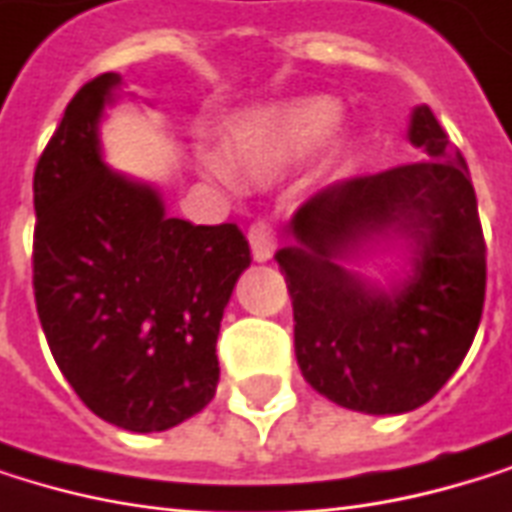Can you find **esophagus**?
Segmentation results:
<instances>
[{
    "mask_svg": "<svg viewBox=\"0 0 512 512\" xmlns=\"http://www.w3.org/2000/svg\"><path fill=\"white\" fill-rule=\"evenodd\" d=\"M248 245H251V258L254 261H270L273 258V251H276V233L270 224L258 221V224H251L248 230Z\"/></svg>",
    "mask_w": 512,
    "mask_h": 512,
    "instance_id": "34e87169",
    "label": "esophagus"
}]
</instances>
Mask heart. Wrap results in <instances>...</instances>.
<instances>
[{
    "instance_id": "1",
    "label": "heart",
    "mask_w": 512,
    "mask_h": 512,
    "mask_svg": "<svg viewBox=\"0 0 512 512\" xmlns=\"http://www.w3.org/2000/svg\"><path fill=\"white\" fill-rule=\"evenodd\" d=\"M343 127V108L334 99L303 96L245 112L230 130V148L242 172L254 181H273L318 154ZM215 178H227L218 160H206Z\"/></svg>"
}]
</instances>
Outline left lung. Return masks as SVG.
Listing matches in <instances>:
<instances>
[{"instance_id":"8db88e82","label":"left lung","mask_w":512,"mask_h":512,"mask_svg":"<svg viewBox=\"0 0 512 512\" xmlns=\"http://www.w3.org/2000/svg\"><path fill=\"white\" fill-rule=\"evenodd\" d=\"M407 139L428 160L318 191L291 218L294 242L276 251L303 379L367 416L428 404L464 361L486 300V242L467 163L428 105L413 108ZM385 238L411 248L405 276L388 289L345 267Z\"/></svg>"}]
</instances>
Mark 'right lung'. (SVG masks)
I'll return each mask as SVG.
<instances>
[{
    "label": "right lung",
    "mask_w": 512,
    "mask_h": 512,
    "mask_svg": "<svg viewBox=\"0 0 512 512\" xmlns=\"http://www.w3.org/2000/svg\"><path fill=\"white\" fill-rule=\"evenodd\" d=\"M121 75L87 81L32 178V288L57 367L99 419L154 434L218 388V331L251 264L236 224L169 218L148 181L108 169L99 145Z\"/></svg>",
    "instance_id": "right-lung-1"
}]
</instances>
